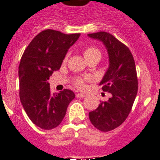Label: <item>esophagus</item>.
<instances>
[{"instance_id":"1","label":"esophagus","mask_w":160,"mask_h":160,"mask_svg":"<svg viewBox=\"0 0 160 160\" xmlns=\"http://www.w3.org/2000/svg\"><path fill=\"white\" fill-rule=\"evenodd\" d=\"M76 97L84 98V97H85V95H84V94H81V93H78V94H76Z\"/></svg>"}]
</instances>
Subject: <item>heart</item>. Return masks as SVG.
Returning <instances> with one entry per match:
<instances>
[{
    "instance_id": "b5f03b06",
    "label": "heart",
    "mask_w": 160,
    "mask_h": 160,
    "mask_svg": "<svg viewBox=\"0 0 160 160\" xmlns=\"http://www.w3.org/2000/svg\"><path fill=\"white\" fill-rule=\"evenodd\" d=\"M83 55L85 56V60H90L91 59H95V58H99L100 59L101 57V53H100V50L95 46H89L87 48H85L83 51ZM67 58H65V61L66 60ZM88 80V78H82V77H77L75 78L74 80V84H75V87L79 88V89H84L85 88V80Z\"/></svg>"
}]
</instances>
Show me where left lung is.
I'll return each instance as SVG.
<instances>
[{
  "instance_id": "left-lung-1",
  "label": "left lung",
  "mask_w": 160,
  "mask_h": 160,
  "mask_svg": "<svg viewBox=\"0 0 160 160\" xmlns=\"http://www.w3.org/2000/svg\"><path fill=\"white\" fill-rule=\"evenodd\" d=\"M88 36L102 41L109 54V66L100 85L112 96L89 113L93 125L108 132L121 125L131 111L138 91L135 63L129 49L111 34L100 31Z\"/></svg>"
}]
</instances>
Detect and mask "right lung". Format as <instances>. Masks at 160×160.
I'll use <instances>...</instances> for the list:
<instances>
[{
    "mask_svg": "<svg viewBox=\"0 0 160 160\" xmlns=\"http://www.w3.org/2000/svg\"><path fill=\"white\" fill-rule=\"evenodd\" d=\"M80 36L45 30L31 41L22 55L19 65L20 99L30 119L41 129L57 127L75 99L74 92L66 89L52 95L48 80L60 69L69 48Z\"/></svg>",
    "mask_w": 160,
    "mask_h": 160,
    "instance_id": "1",
    "label": "right lung"
}]
</instances>
